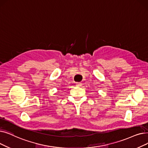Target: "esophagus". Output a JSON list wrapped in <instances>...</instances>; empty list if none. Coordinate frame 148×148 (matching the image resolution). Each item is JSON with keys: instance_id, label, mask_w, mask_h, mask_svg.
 Wrapping results in <instances>:
<instances>
[{"instance_id": "esophagus-1", "label": "esophagus", "mask_w": 148, "mask_h": 148, "mask_svg": "<svg viewBox=\"0 0 148 148\" xmlns=\"http://www.w3.org/2000/svg\"><path fill=\"white\" fill-rule=\"evenodd\" d=\"M82 83H80V82H77L76 83H75V85H76V86H78V87H80V86H82Z\"/></svg>"}]
</instances>
